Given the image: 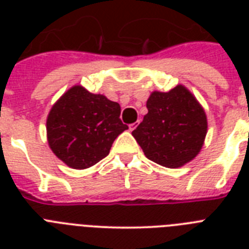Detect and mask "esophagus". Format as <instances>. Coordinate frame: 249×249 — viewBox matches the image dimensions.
<instances>
[{"label": "esophagus", "instance_id": "obj_1", "mask_svg": "<svg viewBox=\"0 0 249 249\" xmlns=\"http://www.w3.org/2000/svg\"><path fill=\"white\" fill-rule=\"evenodd\" d=\"M136 126H137L136 123H134V124H130L129 125V130H134V129H136Z\"/></svg>", "mask_w": 249, "mask_h": 249}]
</instances>
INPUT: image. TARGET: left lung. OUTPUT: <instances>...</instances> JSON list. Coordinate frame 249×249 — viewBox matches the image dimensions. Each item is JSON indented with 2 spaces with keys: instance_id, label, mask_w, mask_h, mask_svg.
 <instances>
[{
  "instance_id": "obj_1",
  "label": "left lung",
  "mask_w": 249,
  "mask_h": 249,
  "mask_svg": "<svg viewBox=\"0 0 249 249\" xmlns=\"http://www.w3.org/2000/svg\"><path fill=\"white\" fill-rule=\"evenodd\" d=\"M146 106L148 112L132 132L146 158L166 168L191 161L200 152L208 128L196 98L178 85L168 93H151Z\"/></svg>"
}]
</instances>
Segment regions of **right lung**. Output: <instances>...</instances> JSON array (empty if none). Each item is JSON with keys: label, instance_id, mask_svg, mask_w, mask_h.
<instances>
[{"label": "right lung", "instance_id": "obj_1", "mask_svg": "<svg viewBox=\"0 0 249 249\" xmlns=\"http://www.w3.org/2000/svg\"><path fill=\"white\" fill-rule=\"evenodd\" d=\"M120 105L102 94L75 85L52 107L46 120L52 151L73 169L105 159L113 141L128 129L120 120Z\"/></svg>", "mask_w": 249, "mask_h": 249}]
</instances>
